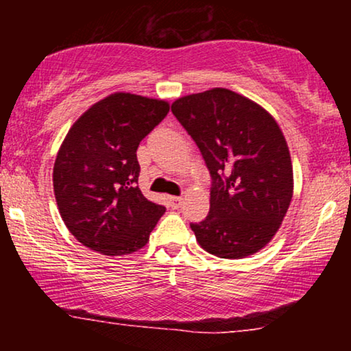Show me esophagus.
<instances>
[{
	"label": "esophagus",
	"mask_w": 351,
	"mask_h": 351,
	"mask_svg": "<svg viewBox=\"0 0 351 351\" xmlns=\"http://www.w3.org/2000/svg\"><path fill=\"white\" fill-rule=\"evenodd\" d=\"M167 201H169V206L172 209H177L180 208L182 203H184V198H180V196H169Z\"/></svg>",
	"instance_id": "34e87169"
}]
</instances>
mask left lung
Listing matches in <instances>:
<instances>
[{
    "mask_svg": "<svg viewBox=\"0 0 351 351\" xmlns=\"http://www.w3.org/2000/svg\"><path fill=\"white\" fill-rule=\"evenodd\" d=\"M171 110L213 177L208 217L190 223L196 241L220 258L258 252L280 230L294 193L289 148L276 119L225 88L184 95Z\"/></svg>",
    "mask_w": 351,
    "mask_h": 351,
    "instance_id": "8db88e82",
    "label": "left lung"
}]
</instances>
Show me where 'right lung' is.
<instances>
[{
    "label": "right lung",
    "mask_w": 351,
    "mask_h": 351,
    "mask_svg": "<svg viewBox=\"0 0 351 351\" xmlns=\"http://www.w3.org/2000/svg\"><path fill=\"white\" fill-rule=\"evenodd\" d=\"M169 112V102L114 93L73 123L54 162L52 184L70 233L104 256H126L148 243L165 206L138 189L137 147Z\"/></svg>",
    "instance_id": "1"
}]
</instances>
